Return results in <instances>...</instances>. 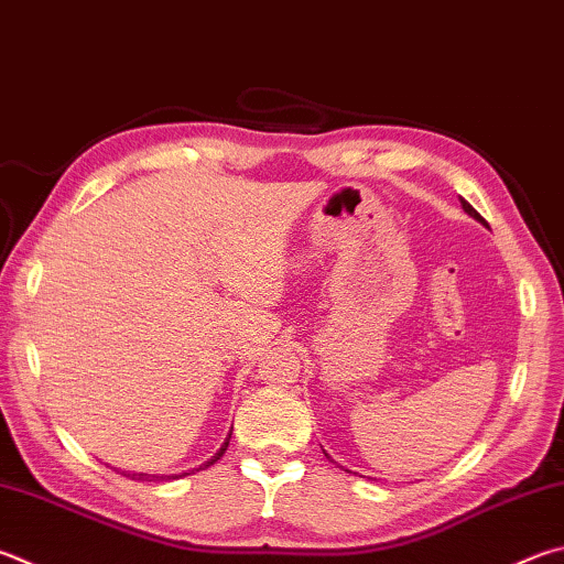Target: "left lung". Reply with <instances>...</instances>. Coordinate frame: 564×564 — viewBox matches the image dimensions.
<instances>
[{"label":"left lung","instance_id":"left-lung-1","mask_svg":"<svg viewBox=\"0 0 564 564\" xmlns=\"http://www.w3.org/2000/svg\"><path fill=\"white\" fill-rule=\"evenodd\" d=\"M460 204H464V209L470 214V217H474V219H478V221H484V217H480V214L474 209V207H470V204L466 202V199H460ZM486 224V221H484Z\"/></svg>","mask_w":564,"mask_h":564}]
</instances>
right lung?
<instances>
[{
	"instance_id": "obj_1",
	"label": "right lung",
	"mask_w": 564,
	"mask_h": 564,
	"mask_svg": "<svg viewBox=\"0 0 564 564\" xmlns=\"http://www.w3.org/2000/svg\"><path fill=\"white\" fill-rule=\"evenodd\" d=\"M229 438H231V434H229ZM229 438H227V442H224V446L219 448V452L214 454V456L207 460V464H202L199 468H207V466H212V464H214V460H219V458L224 456V452H227V446H229ZM199 468H194V470H199ZM194 470H189V474H194ZM120 474L126 476V478H132V480H170V478H182V476H189V474H182V476H150V474H130V470H120Z\"/></svg>"
}]
</instances>
